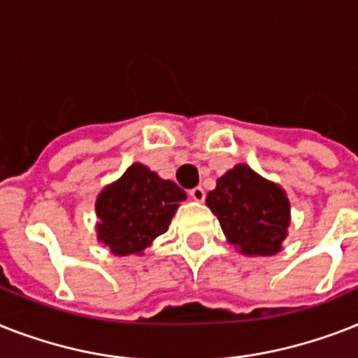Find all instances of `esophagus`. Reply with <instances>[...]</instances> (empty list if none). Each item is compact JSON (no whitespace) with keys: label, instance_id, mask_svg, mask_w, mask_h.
Instances as JSON below:
<instances>
[{"label":"esophagus","instance_id":"34e87169","mask_svg":"<svg viewBox=\"0 0 358 358\" xmlns=\"http://www.w3.org/2000/svg\"><path fill=\"white\" fill-rule=\"evenodd\" d=\"M189 196L194 200V202H204L206 199V193L204 189L202 187H193L191 191H189Z\"/></svg>","mask_w":358,"mask_h":358}]
</instances>
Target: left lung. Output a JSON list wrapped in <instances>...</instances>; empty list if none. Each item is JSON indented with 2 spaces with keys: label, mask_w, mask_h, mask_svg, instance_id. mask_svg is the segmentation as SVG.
Instances as JSON below:
<instances>
[{
  "label": "left lung",
  "mask_w": 358,
  "mask_h": 358,
  "mask_svg": "<svg viewBox=\"0 0 358 358\" xmlns=\"http://www.w3.org/2000/svg\"><path fill=\"white\" fill-rule=\"evenodd\" d=\"M208 208L219 219L226 241L243 255H275L289 235L290 202L281 185L245 164L226 171L209 191Z\"/></svg>",
  "instance_id": "1"
}]
</instances>
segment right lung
<instances>
[{
    "label": "right lung",
    "mask_w": 358,
    "mask_h": 358,
    "mask_svg": "<svg viewBox=\"0 0 358 358\" xmlns=\"http://www.w3.org/2000/svg\"><path fill=\"white\" fill-rule=\"evenodd\" d=\"M185 199V191L174 182L159 178L147 165L132 164L121 178L97 194V241L119 257L141 255L169 229L171 219Z\"/></svg>",
    "instance_id": "add662e5"
}]
</instances>
